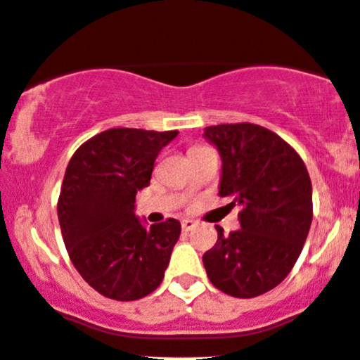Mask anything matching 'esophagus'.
I'll list each match as a JSON object with an SVG mask.
<instances>
[{
	"instance_id": "34e87169",
	"label": "esophagus",
	"mask_w": 360,
	"mask_h": 360,
	"mask_svg": "<svg viewBox=\"0 0 360 360\" xmlns=\"http://www.w3.org/2000/svg\"><path fill=\"white\" fill-rule=\"evenodd\" d=\"M181 228H183V231H192V229L195 228V220L184 219L183 222H181Z\"/></svg>"
}]
</instances>
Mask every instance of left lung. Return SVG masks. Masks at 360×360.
<instances>
[{
	"instance_id": "1",
	"label": "left lung",
	"mask_w": 360,
	"mask_h": 360,
	"mask_svg": "<svg viewBox=\"0 0 360 360\" xmlns=\"http://www.w3.org/2000/svg\"><path fill=\"white\" fill-rule=\"evenodd\" d=\"M222 158L219 195L240 206V229L202 255L210 281L233 297L274 289L292 271L312 222V183L296 150L276 132L255 124L204 129Z\"/></svg>"
}]
</instances>
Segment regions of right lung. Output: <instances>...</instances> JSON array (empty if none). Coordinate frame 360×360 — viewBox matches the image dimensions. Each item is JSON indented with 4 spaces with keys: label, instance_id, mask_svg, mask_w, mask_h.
<instances>
[{
    "label": "right lung",
    "instance_id": "1",
    "mask_svg": "<svg viewBox=\"0 0 360 360\" xmlns=\"http://www.w3.org/2000/svg\"><path fill=\"white\" fill-rule=\"evenodd\" d=\"M177 131L109 129L80 145L60 186L57 213L70 260L96 292L134 301L163 281L179 240V220L145 228L136 193L150 183L154 161Z\"/></svg>",
    "mask_w": 360,
    "mask_h": 360
}]
</instances>
